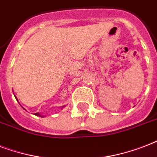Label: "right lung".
<instances>
[{
    "label": "right lung",
    "mask_w": 157,
    "mask_h": 157,
    "mask_svg": "<svg viewBox=\"0 0 157 157\" xmlns=\"http://www.w3.org/2000/svg\"><path fill=\"white\" fill-rule=\"evenodd\" d=\"M35 115H37V116H41V117H43V116H42V115H40L39 114H38V113H35Z\"/></svg>",
    "instance_id": "1"
}]
</instances>
